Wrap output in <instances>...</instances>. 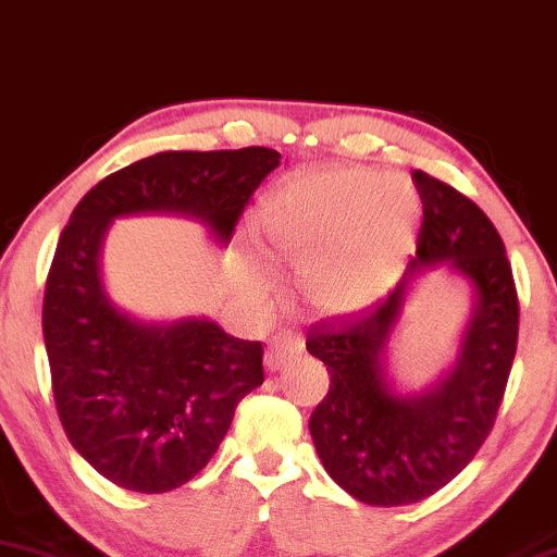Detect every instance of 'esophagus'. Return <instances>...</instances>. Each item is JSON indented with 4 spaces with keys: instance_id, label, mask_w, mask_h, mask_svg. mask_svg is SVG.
I'll return each instance as SVG.
<instances>
[{
    "instance_id": "34e87169",
    "label": "esophagus",
    "mask_w": 557,
    "mask_h": 557,
    "mask_svg": "<svg viewBox=\"0 0 557 557\" xmlns=\"http://www.w3.org/2000/svg\"><path fill=\"white\" fill-rule=\"evenodd\" d=\"M302 355V338H299V333H278V338L268 346L265 351V368L271 372H276L281 368H286V362L294 357Z\"/></svg>"
}]
</instances>
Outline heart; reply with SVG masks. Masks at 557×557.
<instances>
[{
  "mask_svg": "<svg viewBox=\"0 0 557 557\" xmlns=\"http://www.w3.org/2000/svg\"><path fill=\"white\" fill-rule=\"evenodd\" d=\"M420 198L372 169H331L281 185L260 226L278 263L302 271V292L329 315L359 310L409 247Z\"/></svg>",
  "mask_w": 557,
  "mask_h": 557,
  "instance_id": "b5f03b06",
  "label": "heart"
}]
</instances>
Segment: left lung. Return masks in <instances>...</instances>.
<instances>
[{
    "instance_id": "1",
    "label": "left lung",
    "mask_w": 557,
    "mask_h": 557,
    "mask_svg": "<svg viewBox=\"0 0 557 557\" xmlns=\"http://www.w3.org/2000/svg\"><path fill=\"white\" fill-rule=\"evenodd\" d=\"M422 200L417 255L383 302L307 331L329 394L310 417L325 472L368 506H409L446 487L474 459L498 417L516 342L519 297L498 228L446 182L411 172ZM446 262L475 292L455 370L422 395H396L384 346L417 270Z\"/></svg>"
}]
</instances>
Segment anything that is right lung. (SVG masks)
Wrapping results in <instances>:
<instances>
[{
	"mask_svg": "<svg viewBox=\"0 0 557 557\" xmlns=\"http://www.w3.org/2000/svg\"><path fill=\"white\" fill-rule=\"evenodd\" d=\"M278 159L260 146L163 150L98 182L59 234L44 292L51 391L70 443L114 485L153 495L193 480L265 375L263 344L213 320L140 323L111 305L103 234L120 215L180 213L226 245Z\"/></svg>",
	"mask_w": 557,
	"mask_h": 557,
	"instance_id": "1",
	"label": "right lung"
}]
</instances>
